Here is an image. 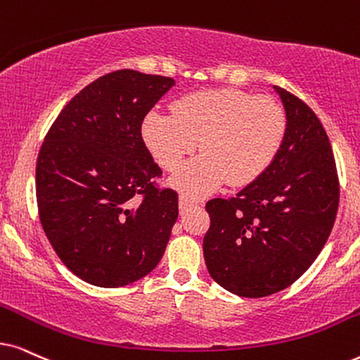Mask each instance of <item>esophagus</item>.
I'll return each instance as SVG.
<instances>
[{
  "label": "esophagus",
  "instance_id": "34e87169",
  "mask_svg": "<svg viewBox=\"0 0 360 360\" xmlns=\"http://www.w3.org/2000/svg\"><path fill=\"white\" fill-rule=\"evenodd\" d=\"M198 204H199L198 201H194V199L188 198V195H181V198H179V209H181V212L188 211V209L198 206Z\"/></svg>",
  "mask_w": 360,
  "mask_h": 360
}]
</instances>
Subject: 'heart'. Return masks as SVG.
Listing matches in <instances>:
<instances>
[{
    "label": "heart",
    "instance_id": "heart-1",
    "mask_svg": "<svg viewBox=\"0 0 360 360\" xmlns=\"http://www.w3.org/2000/svg\"><path fill=\"white\" fill-rule=\"evenodd\" d=\"M288 120L276 99L234 88L207 89L177 99L172 112L154 109L143 122V138L154 159L174 171L171 184L189 195L217 189L226 181L245 186L272 165L284 143Z\"/></svg>",
    "mask_w": 360,
    "mask_h": 360
}]
</instances>
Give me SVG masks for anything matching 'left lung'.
Wrapping results in <instances>:
<instances>
[{
    "mask_svg": "<svg viewBox=\"0 0 360 360\" xmlns=\"http://www.w3.org/2000/svg\"><path fill=\"white\" fill-rule=\"evenodd\" d=\"M274 89L288 120L276 159L234 198L206 204L207 271L240 297H266L294 284L319 256L339 207L335 159L319 117L292 93Z\"/></svg>",
    "mask_w": 360,
    "mask_h": 360,
    "instance_id": "1",
    "label": "left lung"
}]
</instances>
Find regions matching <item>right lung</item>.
<instances>
[{
    "instance_id": "1",
    "label": "right lung",
    "mask_w": 360,
    "mask_h": 360,
    "mask_svg": "<svg viewBox=\"0 0 360 360\" xmlns=\"http://www.w3.org/2000/svg\"><path fill=\"white\" fill-rule=\"evenodd\" d=\"M172 86V78L133 70L104 75L63 108L39 149L41 226L63 264L89 284H131L166 251L177 193L156 184L162 171L141 126Z\"/></svg>"
}]
</instances>
